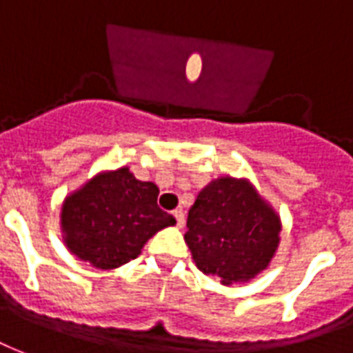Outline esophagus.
Returning a JSON list of instances; mask_svg holds the SVG:
<instances>
[{
  "label": "esophagus",
  "mask_w": 353,
  "mask_h": 353,
  "mask_svg": "<svg viewBox=\"0 0 353 353\" xmlns=\"http://www.w3.org/2000/svg\"><path fill=\"white\" fill-rule=\"evenodd\" d=\"M173 216H174V220H176V225L182 228V225H184V212H182V210H174Z\"/></svg>",
  "instance_id": "obj_1"
}]
</instances>
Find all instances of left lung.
Returning a JSON list of instances; mask_svg holds the SVG:
<instances>
[{"label":"left lung","instance_id":"8db88e82","mask_svg":"<svg viewBox=\"0 0 353 353\" xmlns=\"http://www.w3.org/2000/svg\"><path fill=\"white\" fill-rule=\"evenodd\" d=\"M184 235L197 269L223 285L248 282L271 263L280 243V216L246 179L220 176L188 212Z\"/></svg>","mask_w":353,"mask_h":353}]
</instances>
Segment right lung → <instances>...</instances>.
<instances>
[{
    "mask_svg": "<svg viewBox=\"0 0 353 353\" xmlns=\"http://www.w3.org/2000/svg\"><path fill=\"white\" fill-rule=\"evenodd\" d=\"M158 194L128 167L95 174L61 205L68 250L103 271L135 259L150 236L176 223L158 207Z\"/></svg>",
    "mask_w": 353,
    "mask_h": 353,
    "instance_id": "1",
    "label": "right lung"
}]
</instances>
